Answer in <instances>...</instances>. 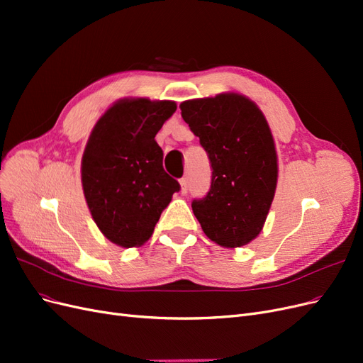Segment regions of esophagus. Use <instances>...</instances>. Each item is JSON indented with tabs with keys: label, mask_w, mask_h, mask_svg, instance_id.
<instances>
[{
	"label": "esophagus",
	"mask_w": 363,
	"mask_h": 363,
	"mask_svg": "<svg viewBox=\"0 0 363 363\" xmlns=\"http://www.w3.org/2000/svg\"><path fill=\"white\" fill-rule=\"evenodd\" d=\"M180 186H182V194L188 192V179L182 177V179H180Z\"/></svg>",
	"instance_id": "1"
}]
</instances>
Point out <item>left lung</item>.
<instances>
[{
  "instance_id": "left-lung-1",
  "label": "left lung",
  "mask_w": 363,
  "mask_h": 363,
  "mask_svg": "<svg viewBox=\"0 0 363 363\" xmlns=\"http://www.w3.org/2000/svg\"><path fill=\"white\" fill-rule=\"evenodd\" d=\"M180 108L212 169L211 189L192 201L194 215L218 245H247L260 233L277 184V155L267 119L238 94L189 100Z\"/></svg>"
}]
</instances>
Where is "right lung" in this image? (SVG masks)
I'll list each match as a JSON object with an SVG mask.
<instances>
[{
    "label": "right lung",
    "instance_id": "add662e5",
    "mask_svg": "<svg viewBox=\"0 0 363 363\" xmlns=\"http://www.w3.org/2000/svg\"><path fill=\"white\" fill-rule=\"evenodd\" d=\"M177 106L147 98L112 106L94 127L82 160L87 207L103 235L121 247L142 245L180 183L163 169L155 140Z\"/></svg>",
    "mask_w": 363,
    "mask_h": 363
}]
</instances>
